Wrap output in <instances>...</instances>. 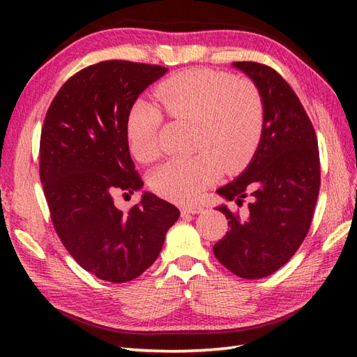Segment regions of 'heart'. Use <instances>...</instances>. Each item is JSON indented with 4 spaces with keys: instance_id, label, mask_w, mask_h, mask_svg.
<instances>
[{
    "instance_id": "1",
    "label": "heart",
    "mask_w": 357,
    "mask_h": 357,
    "mask_svg": "<svg viewBox=\"0 0 357 357\" xmlns=\"http://www.w3.org/2000/svg\"><path fill=\"white\" fill-rule=\"evenodd\" d=\"M202 179L196 178L192 165L185 162H173L161 167L153 178L155 192L164 199L183 201L198 193Z\"/></svg>"
}]
</instances>
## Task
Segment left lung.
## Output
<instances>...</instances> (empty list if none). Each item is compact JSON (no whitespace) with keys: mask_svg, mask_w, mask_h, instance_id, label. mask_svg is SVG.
Segmentation results:
<instances>
[{"mask_svg":"<svg viewBox=\"0 0 357 357\" xmlns=\"http://www.w3.org/2000/svg\"><path fill=\"white\" fill-rule=\"evenodd\" d=\"M167 72L102 61L75 73L53 98L40 141V178L53 227L82 268L128 282L156 261L179 210L150 192L135 170L127 124L132 105ZM126 190L118 208L109 188Z\"/></svg>","mask_w":357,"mask_h":357,"instance_id":"obj_1","label":"left lung"}]
</instances>
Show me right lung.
Here are the masks:
<instances>
[{
  "instance_id": "1",
  "label": "right lung",
  "mask_w": 357,
  "mask_h": 357,
  "mask_svg": "<svg viewBox=\"0 0 357 357\" xmlns=\"http://www.w3.org/2000/svg\"><path fill=\"white\" fill-rule=\"evenodd\" d=\"M252 79L264 105L257 149L239 176L219 193L229 231L213 247L225 268L245 279L268 276L291 259L312 224L321 187L317 138L299 98L278 72L233 63Z\"/></svg>"
}]
</instances>
